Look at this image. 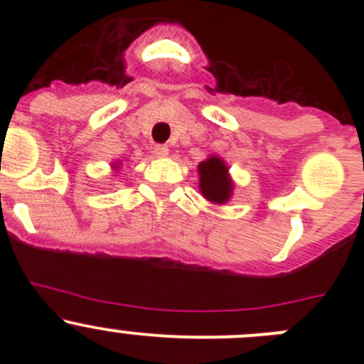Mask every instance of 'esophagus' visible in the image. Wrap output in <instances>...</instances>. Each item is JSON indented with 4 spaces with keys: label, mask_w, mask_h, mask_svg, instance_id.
<instances>
[{
    "label": "esophagus",
    "mask_w": 364,
    "mask_h": 364,
    "mask_svg": "<svg viewBox=\"0 0 364 364\" xmlns=\"http://www.w3.org/2000/svg\"><path fill=\"white\" fill-rule=\"evenodd\" d=\"M153 151H155V155L159 156V159H164V156L168 155V148H167V146H164V144H156Z\"/></svg>",
    "instance_id": "34e87169"
}]
</instances>
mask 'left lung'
<instances>
[{
	"label": "left lung",
	"mask_w": 364,
	"mask_h": 364,
	"mask_svg": "<svg viewBox=\"0 0 364 364\" xmlns=\"http://www.w3.org/2000/svg\"><path fill=\"white\" fill-rule=\"evenodd\" d=\"M197 172H199V190L205 200L222 205L232 199L234 181L222 156H208L197 165Z\"/></svg>",
	"instance_id": "8db88e82"
}]
</instances>
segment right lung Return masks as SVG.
Masks as SVG:
<instances>
[{
	"instance_id": "obj_1",
	"label": "right lung",
	"mask_w": 364,
	"mask_h": 364,
	"mask_svg": "<svg viewBox=\"0 0 364 364\" xmlns=\"http://www.w3.org/2000/svg\"><path fill=\"white\" fill-rule=\"evenodd\" d=\"M119 165H121V161H119V160H117V161H112V165H111L112 171H114V172L119 171Z\"/></svg>"
}]
</instances>
